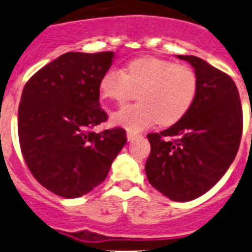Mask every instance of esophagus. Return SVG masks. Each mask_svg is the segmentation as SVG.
Returning <instances> with one entry per match:
<instances>
[{"label": "esophagus", "instance_id": "obj_1", "mask_svg": "<svg viewBox=\"0 0 252 252\" xmlns=\"http://www.w3.org/2000/svg\"><path fill=\"white\" fill-rule=\"evenodd\" d=\"M138 136H139V133H137V132L131 131V129H128V131H127V139H128V141H132V139H134L136 137H138Z\"/></svg>", "mask_w": 252, "mask_h": 252}]
</instances>
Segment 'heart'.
Segmentation results:
<instances>
[{
	"instance_id": "1",
	"label": "heart",
	"mask_w": 252,
	"mask_h": 252,
	"mask_svg": "<svg viewBox=\"0 0 252 252\" xmlns=\"http://www.w3.org/2000/svg\"><path fill=\"white\" fill-rule=\"evenodd\" d=\"M197 89L191 67L149 56L131 61L124 72L109 69L99 83L100 95L118 103L133 98L137 92L138 103L124 105L111 118L131 131L148 128L157 121L160 125L179 121L195 101Z\"/></svg>"
}]
</instances>
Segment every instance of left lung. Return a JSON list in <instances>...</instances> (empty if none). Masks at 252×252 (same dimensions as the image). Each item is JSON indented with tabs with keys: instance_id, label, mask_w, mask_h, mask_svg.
Returning <instances> with one entry per match:
<instances>
[{
	"instance_id": "left-lung-1",
	"label": "left lung",
	"mask_w": 252,
	"mask_h": 252,
	"mask_svg": "<svg viewBox=\"0 0 252 252\" xmlns=\"http://www.w3.org/2000/svg\"><path fill=\"white\" fill-rule=\"evenodd\" d=\"M195 68L197 94L188 113L159 133L147 134L146 174L173 201L195 200L211 190L235 159L243 133L238 88L224 72L196 56L178 55Z\"/></svg>"
}]
</instances>
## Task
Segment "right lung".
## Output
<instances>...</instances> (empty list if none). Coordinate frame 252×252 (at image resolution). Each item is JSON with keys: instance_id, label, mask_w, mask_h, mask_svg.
I'll return each mask as SVG.
<instances>
[{"instance_id": "right-lung-1", "label": "right lung", "mask_w": 252, "mask_h": 252, "mask_svg": "<svg viewBox=\"0 0 252 252\" xmlns=\"http://www.w3.org/2000/svg\"><path fill=\"white\" fill-rule=\"evenodd\" d=\"M114 52H66L26 83L18 109L22 154L34 178L55 195L76 198L103 183L125 146L121 127L92 131L108 120L99 83Z\"/></svg>"}]
</instances>
